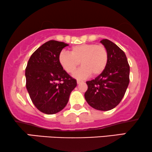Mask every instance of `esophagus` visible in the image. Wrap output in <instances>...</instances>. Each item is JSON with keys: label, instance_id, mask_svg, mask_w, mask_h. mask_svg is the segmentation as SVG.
<instances>
[{"label": "esophagus", "instance_id": "1", "mask_svg": "<svg viewBox=\"0 0 152 152\" xmlns=\"http://www.w3.org/2000/svg\"><path fill=\"white\" fill-rule=\"evenodd\" d=\"M82 82H84L82 81V80H77V83L78 85H79V84L82 83Z\"/></svg>", "mask_w": 152, "mask_h": 152}]
</instances>
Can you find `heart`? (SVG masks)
Instances as JSON below:
<instances>
[{
	"label": "heart",
	"instance_id": "obj_1",
	"mask_svg": "<svg viewBox=\"0 0 152 152\" xmlns=\"http://www.w3.org/2000/svg\"><path fill=\"white\" fill-rule=\"evenodd\" d=\"M108 61V50L102 44L77 45L71 48L70 53L62 51L59 55L60 63L68 73H72L81 63L82 66L74 73L77 78L99 75L104 72Z\"/></svg>",
	"mask_w": 152,
	"mask_h": 152
}]
</instances>
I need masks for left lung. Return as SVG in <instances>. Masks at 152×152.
<instances>
[{
  "label": "left lung",
  "instance_id": "1",
  "mask_svg": "<svg viewBox=\"0 0 152 152\" xmlns=\"http://www.w3.org/2000/svg\"><path fill=\"white\" fill-rule=\"evenodd\" d=\"M108 50L107 65L98 77L87 81L85 98L88 104L99 110H109L119 104L130 82V65L123 50L108 39L100 42Z\"/></svg>",
  "mask_w": 152,
  "mask_h": 152
}]
</instances>
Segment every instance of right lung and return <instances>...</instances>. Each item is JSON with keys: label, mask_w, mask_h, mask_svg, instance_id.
<instances>
[{"label": "right lung", "mask_w": 152, "mask_h": 152, "mask_svg": "<svg viewBox=\"0 0 152 152\" xmlns=\"http://www.w3.org/2000/svg\"><path fill=\"white\" fill-rule=\"evenodd\" d=\"M68 44L50 40L37 48L25 69L26 87L36 108L55 114L65 107L77 81L63 70L59 61L61 50Z\"/></svg>", "instance_id": "add662e5"}]
</instances>
